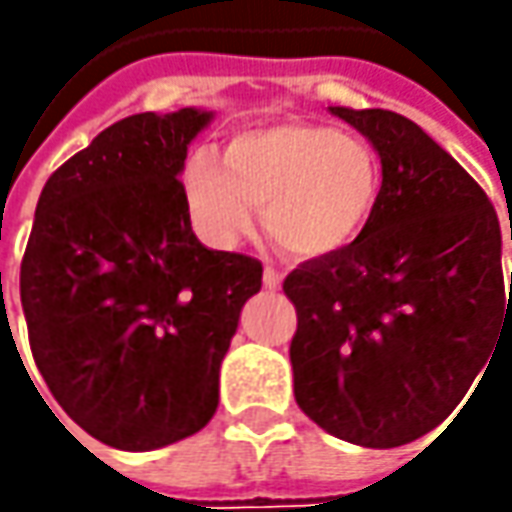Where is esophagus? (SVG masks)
I'll use <instances>...</instances> for the list:
<instances>
[{
  "instance_id": "esophagus-1",
  "label": "esophagus",
  "mask_w": 512,
  "mask_h": 512,
  "mask_svg": "<svg viewBox=\"0 0 512 512\" xmlns=\"http://www.w3.org/2000/svg\"><path fill=\"white\" fill-rule=\"evenodd\" d=\"M262 282H265L267 290H279V285H282V273L276 270V267H265V273H262Z\"/></svg>"
}]
</instances>
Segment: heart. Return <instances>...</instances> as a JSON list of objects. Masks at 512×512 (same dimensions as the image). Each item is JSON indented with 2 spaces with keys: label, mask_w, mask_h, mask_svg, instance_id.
<instances>
[{
  "label": "heart",
  "mask_w": 512,
  "mask_h": 512,
  "mask_svg": "<svg viewBox=\"0 0 512 512\" xmlns=\"http://www.w3.org/2000/svg\"><path fill=\"white\" fill-rule=\"evenodd\" d=\"M190 216L213 245L253 230L259 207L270 239L290 256H325L347 245L379 196V162L356 136L310 122L239 133L225 159H187Z\"/></svg>",
  "instance_id": "heart-1"
}]
</instances>
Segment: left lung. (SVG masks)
Segmentation results:
<instances>
[{
	"mask_svg": "<svg viewBox=\"0 0 512 512\" xmlns=\"http://www.w3.org/2000/svg\"><path fill=\"white\" fill-rule=\"evenodd\" d=\"M330 110L379 150L382 187L350 245L287 273L293 393L344 442L399 447L456 410L496 342L512 344L502 230L482 185L416 122Z\"/></svg>",
	"mask_w": 512,
	"mask_h": 512,
	"instance_id": "obj_1",
	"label": "left lung"
}]
</instances>
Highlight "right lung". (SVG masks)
I'll return each mask as SVG.
<instances>
[{
    "label": "right lung",
    "instance_id": "1",
    "mask_svg": "<svg viewBox=\"0 0 512 512\" xmlns=\"http://www.w3.org/2000/svg\"><path fill=\"white\" fill-rule=\"evenodd\" d=\"M207 110L136 113L42 187L22 259L33 362L93 439L156 450L219 407V367L262 262L207 250L179 173Z\"/></svg>",
    "mask_w": 512,
    "mask_h": 512
}]
</instances>
